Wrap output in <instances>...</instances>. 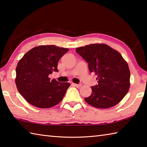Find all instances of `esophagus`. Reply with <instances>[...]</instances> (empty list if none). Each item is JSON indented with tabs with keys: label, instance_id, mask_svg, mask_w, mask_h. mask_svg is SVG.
<instances>
[{
	"label": "esophagus",
	"instance_id": "esophagus-1",
	"mask_svg": "<svg viewBox=\"0 0 147 147\" xmlns=\"http://www.w3.org/2000/svg\"><path fill=\"white\" fill-rule=\"evenodd\" d=\"M72 85L76 87H80L82 86V84H76V83H72Z\"/></svg>",
	"mask_w": 147,
	"mask_h": 147
}]
</instances>
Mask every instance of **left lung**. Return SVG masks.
Here are the masks:
<instances>
[{
	"label": "left lung",
	"instance_id": "obj_1",
	"mask_svg": "<svg viewBox=\"0 0 147 147\" xmlns=\"http://www.w3.org/2000/svg\"><path fill=\"white\" fill-rule=\"evenodd\" d=\"M76 51L88 63L89 71L97 76L98 85L91 87L92 94L85 101L104 109L121 101L129 90L131 76L121 54L105 44H91L77 48Z\"/></svg>",
	"mask_w": 147,
	"mask_h": 147
}]
</instances>
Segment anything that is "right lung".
Returning a JSON list of instances; mask_svg holds the SVG:
<instances>
[{
	"mask_svg": "<svg viewBox=\"0 0 147 147\" xmlns=\"http://www.w3.org/2000/svg\"><path fill=\"white\" fill-rule=\"evenodd\" d=\"M69 50L55 45L34 47L20 60L16 68L15 83L19 93L30 105L48 108L58 105L69 87V83L50 80L58 72L59 59Z\"/></svg>",
	"mask_w": 147,
	"mask_h": 147,
	"instance_id": "add662e5",
	"label": "right lung"
}]
</instances>
